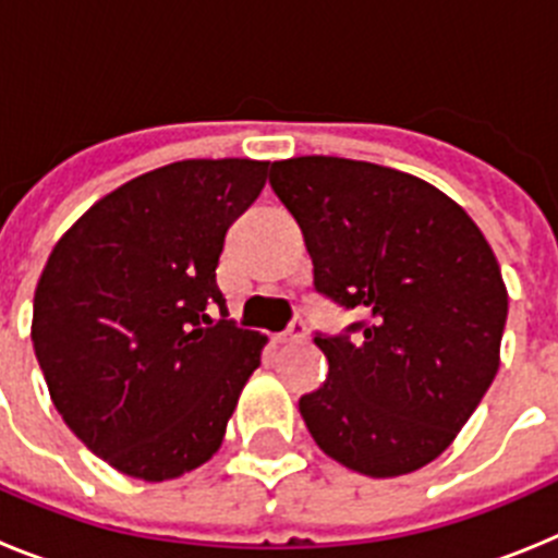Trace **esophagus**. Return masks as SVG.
<instances>
[{
	"mask_svg": "<svg viewBox=\"0 0 558 558\" xmlns=\"http://www.w3.org/2000/svg\"><path fill=\"white\" fill-rule=\"evenodd\" d=\"M304 338H307V324H304L302 318H295V322L288 327V332H284L279 340H282V343H295V340H304Z\"/></svg>",
	"mask_w": 558,
	"mask_h": 558,
	"instance_id": "1",
	"label": "esophagus"
}]
</instances>
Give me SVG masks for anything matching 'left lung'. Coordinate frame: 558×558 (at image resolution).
Segmentation results:
<instances>
[{
	"mask_svg": "<svg viewBox=\"0 0 558 558\" xmlns=\"http://www.w3.org/2000/svg\"><path fill=\"white\" fill-rule=\"evenodd\" d=\"M304 234L315 290L366 315L315 335L324 386L299 399L315 445L347 470L397 477L456 441L500 368L509 293L475 220L411 172L338 156L270 165Z\"/></svg>",
	"mask_w": 558,
	"mask_h": 558,
	"instance_id": "8db88e82",
	"label": "left lung"
}]
</instances>
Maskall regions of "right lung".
<instances>
[{"mask_svg": "<svg viewBox=\"0 0 558 558\" xmlns=\"http://www.w3.org/2000/svg\"><path fill=\"white\" fill-rule=\"evenodd\" d=\"M265 179L268 161H172L97 201L44 265L29 335L49 397L122 475L172 481L223 445L268 338L226 322L215 268Z\"/></svg>", "mask_w": 558, "mask_h": 558, "instance_id": "obj_1", "label": "right lung"}]
</instances>
